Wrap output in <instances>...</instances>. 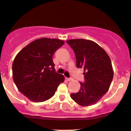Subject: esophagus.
<instances>
[{"label":"esophagus","instance_id":"obj_1","mask_svg":"<svg viewBox=\"0 0 131 131\" xmlns=\"http://www.w3.org/2000/svg\"><path fill=\"white\" fill-rule=\"evenodd\" d=\"M66 80H67V81H72V80H73V79L72 78H66Z\"/></svg>","mask_w":131,"mask_h":131}]
</instances>
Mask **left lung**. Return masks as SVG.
<instances>
[{
    "instance_id": "8db88e82",
    "label": "left lung",
    "mask_w": 131,
    "mask_h": 131,
    "mask_svg": "<svg viewBox=\"0 0 131 131\" xmlns=\"http://www.w3.org/2000/svg\"><path fill=\"white\" fill-rule=\"evenodd\" d=\"M66 42L74 52L76 66L83 69L85 82L80 83L78 92L71 97L82 106L97 103L109 90L113 78L111 59L105 50L94 41L84 39H70Z\"/></svg>"
}]
</instances>
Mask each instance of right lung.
Segmentation results:
<instances>
[{
    "label": "right lung",
    "instance_id": "add662e5",
    "mask_svg": "<svg viewBox=\"0 0 131 131\" xmlns=\"http://www.w3.org/2000/svg\"><path fill=\"white\" fill-rule=\"evenodd\" d=\"M63 40L42 37L20 50L13 63V78L19 91L29 100L40 103L55 94L64 76L57 73L52 56Z\"/></svg>",
    "mask_w": 131,
    "mask_h": 131
}]
</instances>
